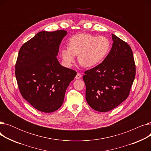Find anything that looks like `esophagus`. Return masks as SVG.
Returning a JSON list of instances; mask_svg holds the SVG:
<instances>
[{
    "mask_svg": "<svg viewBox=\"0 0 151 151\" xmlns=\"http://www.w3.org/2000/svg\"><path fill=\"white\" fill-rule=\"evenodd\" d=\"M81 76H82V75H81V73H78L76 74V76H75V78H76V79H80V78H81Z\"/></svg>",
    "mask_w": 151,
    "mask_h": 151,
    "instance_id": "34e87169",
    "label": "esophagus"
}]
</instances>
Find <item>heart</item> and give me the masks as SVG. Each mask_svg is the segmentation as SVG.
I'll return each instance as SVG.
<instances>
[{
	"instance_id": "b5f03b06",
	"label": "heart",
	"mask_w": 151,
	"mask_h": 151,
	"mask_svg": "<svg viewBox=\"0 0 151 151\" xmlns=\"http://www.w3.org/2000/svg\"><path fill=\"white\" fill-rule=\"evenodd\" d=\"M109 47V41L105 37L80 34L70 39L68 48L61 50V56L65 64L70 65L74 62L75 55H78L79 63L84 67L91 68L105 59Z\"/></svg>"
}]
</instances>
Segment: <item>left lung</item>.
I'll return each mask as SVG.
<instances>
[{
  "label": "left lung",
  "instance_id": "1",
  "mask_svg": "<svg viewBox=\"0 0 151 151\" xmlns=\"http://www.w3.org/2000/svg\"><path fill=\"white\" fill-rule=\"evenodd\" d=\"M112 38V48L104 61L83 76L86 101L100 112L109 111L127 99L136 75L130 46L114 34Z\"/></svg>",
  "mask_w": 151,
  "mask_h": 151
}]
</instances>
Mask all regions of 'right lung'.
Instances as JSON below:
<instances>
[{
	"instance_id": "right-lung-1",
	"label": "right lung",
	"mask_w": 151,
	"mask_h": 151,
	"mask_svg": "<svg viewBox=\"0 0 151 151\" xmlns=\"http://www.w3.org/2000/svg\"><path fill=\"white\" fill-rule=\"evenodd\" d=\"M64 30L40 32L24 43L15 64L22 97L35 109L52 113L62 105L70 83L77 73L62 66L56 58Z\"/></svg>"
}]
</instances>
